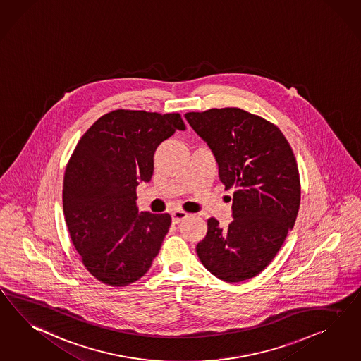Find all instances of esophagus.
Here are the masks:
<instances>
[{"instance_id": "34e87169", "label": "esophagus", "mask_w": 361, "mask_h": 361, "mask_svg": "<svg viewBox=\"0 0 361 361\" xmlns=\"http://www.w3.org/2000/svg\"><path fill=\"white\" fill-rule=\"evenodd\" d=\"M186 218H188V213L183 212V210H176V212L172 213V221H173V224H180V222L185 221Z\"/></svg>"}]
</instances>
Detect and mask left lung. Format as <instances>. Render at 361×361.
Listing matches in <instances>:
<instances>
[{"label":"left lung","mask_w":361,"mask_h":361,"mask_svg":"<svg viewBox=\"0 0 361 361\" xmlns=\"http://www.w3.org/2000/svg\"><path fill=\"white\" fill-rule=\"evenodd\" d=\"M185 118L210 147L222 184L235 188L233 222L222 228L207 219L197 255L226 283L252 279L280 251L298 214L301 185L292 147L279 127L238 107Z\"/></svg>","instance_id":"obj_1"}]
</instances>
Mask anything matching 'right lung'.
I'll return each instance as SVG.
<instances>
[{
  "mask_svg": "<svg viewBox=\"0 0 361 361\" xmlns=\"http://www.w3.org/2000/svg\"><path fill=\"white\" fill-rule=\"evenodd\" d=\"M185 130L178 113L114 110L78 140L63 184V212L82 264L101 283L126 286L149 269L171 215L139 212L137 186L154 173L157 146Z\"/></svg>",
  "mask_w": 361,
  "mask_h": 361,
  "instance_id": "add662e5",
  "label": "right lung"
}]
</instances>
